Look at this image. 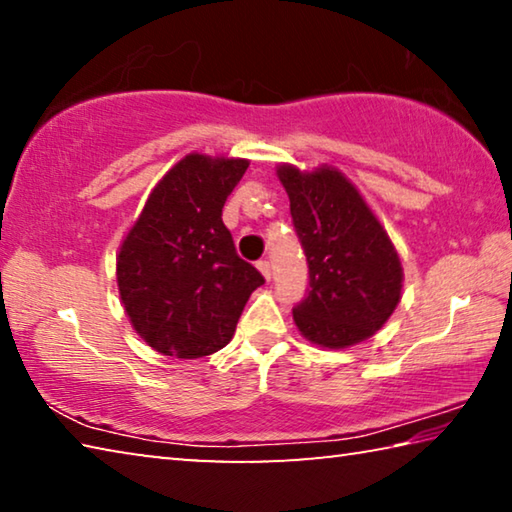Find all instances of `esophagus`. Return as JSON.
Returning <instances> with one entry per match:
<instances>
[{"label": "esophagus", "mask_w": 512, "mask_h": 512, "mask_svg": "<svg viewBox=\"0 0 512 512\" xmlns=\"http://www.w3.org/2000/svg\"><path fill=\"white\" fill-rule=\"evenodd\" d=\"M257 268H259V271H262V275L266 277V280H271V277H273V266H271V262H268V259H259Z\"/></svg>", "instance_id": "esophagus-1"}]
</instances>
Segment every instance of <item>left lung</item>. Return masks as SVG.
I'll return each instance as SVG.
<instances>
[{"label":"left lung","instance_id":"left-lung-1","mask_svg":"<svg viewBox=\"0 0 512 512\" xmlns=\"http://www.w3.org/2000/svg\"><path fill=\"white\" fill-rule=\"evenodd\" d=\"M307 257V293L293 320L309 341L345 348L368 339L400 302L402 266L386 230L339 171L277 169Z\"/></svg>","mask_w":512,"mask_h":512}]
</instances>
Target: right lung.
I'll return each mask as SVG.
<instances>
[{
  "mask_svg": "<svg viewBox=\"0 0 512 512\" xmlns=\"http://www.w3.org/2000/svg\"><path fill=\"white\" fill-rule=\"evenodd\" d=\"M246 160L192 153L153 189L117 257L126 314L167 357H207L235 334L264 275L237 255L221 219Z\"/></svg>",
  "mask_w": 512,
  "mask_h": 512,
  "instance_id": "add662e5",
  "label": "right lung"
}]
</instances>
